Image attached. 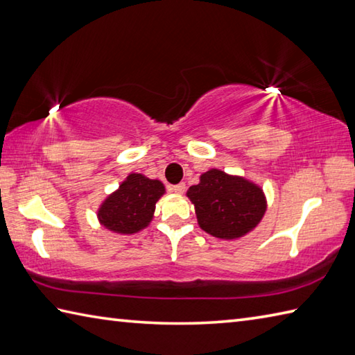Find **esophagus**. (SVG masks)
<instances>
[{"label": "esophagus", "mask_w": 355, "mask_h": 355, "mask_svg": "<svg viewBox=\"0 0 355 355\" xmlns=\"http://www.w3.org/2000/svg\"><path fill=\"white\" fill-rule=\"evenodd\" d=\"M171 191H172V192H175V193H178V195H182V193L186 191V184H184V183H180V184L172 186V187H171Z\"/></svg>", "instance_id": "esophagus-1"}]
</instances>
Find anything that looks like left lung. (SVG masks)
<instances>
[{"instance_id":"8db88e82","label":"left lung","mask_w":355,"mask_h":355,"mask_svg":"<svg viewBox=\"0 0 355 355\" xmlns=\"http://www.w3.org/2000/svg\"><path fill=\"white\" fill-rule=\"evenodd\" d=\"M200 227L220 239H239L258 227L267 210L262 187L252 180L221 169L201 173L186 192Z\"/></svg>"}]
</instances>
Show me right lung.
<instances>
[{
    "label": "right lung",
    "mask_w": 355,
    "mask_h": 355,
    "mask_svg": "<svg viewBox=\"0 0 355 355\" xmlns=\"http://www.w3.org/2000/svg\"><path fill=\"white\" fill-rule=\"evenodd\" d=\"M166 193L160 180L131 172L97 209V221L119 235H134L146 229L154 218L155 205Z\"/></svg>",
    "instance_id": "obj_1"
}]
</instances>
